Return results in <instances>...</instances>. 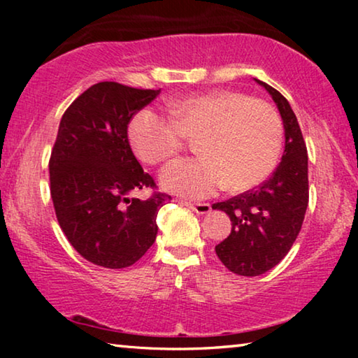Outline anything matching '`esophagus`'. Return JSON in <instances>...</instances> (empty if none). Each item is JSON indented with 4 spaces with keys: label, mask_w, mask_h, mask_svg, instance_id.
Masks as SVG:
<instances>
[{
    "label": "esophagus",
    "mask_w": 358,
    "mask_h": 358,
    "mask_svg": "<svg viewBox=\"0 0 358 358\" xmlns=\"http://www.w3.org/2000/svg\"><path fill=\"white\" fill-rule=\"evenodd\" d=\"M185 207L191 208L192 211H196L197 215H207L211 211V205L210 203H191V202H181Z\"/></svg>",
    "instance_id": "esophagus-1"
}]
</instances>
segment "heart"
Instances as JSON below:
<instances>
[{
	"instance_id": "1",
	"label": "heart",
	"mask_w": 358,
	"mask_h": 358,
	"mask_svg": "<svg viewBox=\"0 0 358 358\" xmlns=\"http://www.w3.org/2000/svg\"><path fill=\"white\" fill-rule=\"evenodd\" d=\"M171 115L142 108L129 123L136 155L159 164L180 151L185 137H196L194 159H178L162 169L164 189L189 199L257 186L275 171L282 150V121L268 102L237 92H211L171 101Z\"/></svg>"
}]
</instances>
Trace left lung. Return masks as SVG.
Returning <instances> with one entry per match:
<instances>
[{"label": "left lung", "instance_id": "1", "mask_svg": "<svg viewBox=\"0 0 358 358\" xmlns=\"http://www.w3.org/2000/svg\"><path fill=\"white\" fill-rule=\"evenodd\" d=\"M284 124V155L280 166L262 185L226 202L213 203L232 221L229 237L215 251L232 273L259 276L273 268L292 248L308 207V153L292 107L265 82Z\"/></svg>", "mask_w": 358, "mask_h": 358}]
</instances>
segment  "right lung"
I'll list each match as a JSON object with an SVG mask.
<instances>
[{
  "label": "right lung",
  "instance_id": "1",
  "mask_svg": "<svg viewBox=\"0 0 358 358\" xmlns=\"http://www.w3.org/2000/svg\"><path fill=\"white\" fill-rule=\"evenodd\" d=\"M161 90L99 82L72 102L59 121L48 171L59 227L83 259L106 268L136 264L157 234V211L171 196L147 201L132 191L155 187L128 141L131 118Z\"/></svg>",
  "mask_w": 358,
  "mask_h": 358
}]
</instances>
